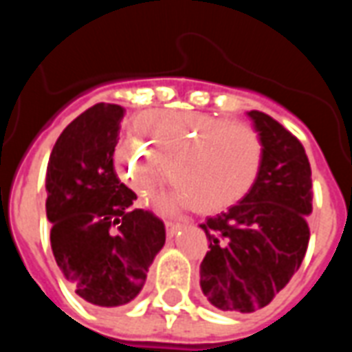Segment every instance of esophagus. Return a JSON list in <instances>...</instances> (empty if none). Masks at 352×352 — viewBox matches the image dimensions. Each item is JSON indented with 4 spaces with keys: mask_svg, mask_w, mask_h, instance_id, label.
<instances>
[{
    "mask_svg": "<svg viewBox=\"0 0 352 352\" xmlns=\"http://www.w3.org/2000/svg\"><path fill=\"white\" fill-rule=\"evenodd\" d=\"M183 228H184V224H175V222H168V224H166V236H168L169 239H171V237L175 236L179 230H183Z\"/></svg>",
    "mask_w": 352,
    "mask_h": 352,
    "instance_id": "esophagus-1",
    "label": "esophagus"
}]
</instances>
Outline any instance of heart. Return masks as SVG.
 <instances>
[{
	"mask_svg": "<svg viewBox=\"0 0 352 352\" xmlns=\"http://www.w3.org/2000/svg\"><path fill=\"white\" fill-rule=\"evenodd\" d=\"M135 141L113 153L116 177L141 201L169 181L201 214L221 213L251 192L258 179L264 145L249 124L201 113H143L133 120Z\"/></svg>",
	"mask_w": 352,
	"mask_h": 352,
	"instance_id": "obj_1",
	"label": "heart"
}]
</instances>
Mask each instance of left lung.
<instances>
[{
  "label": "left lung",
  "mask_w": 352,
  "mask_h": 352,
  "mask_svg": "<svg viewBox=\"0 0 352 352\" xmlns=\"http://www.w3.org/2000/svg\"><path fill=\"white\" fill-rule=\"evenodd\" d=\"M264 158L258 179L239 204L201 224L209 239L199 287L230 313L262 309L298 272L309 243L311 166L302 143L272 116L247 111Z\"/></svg>",
  "instance_id": "8db88e82"
}]
</instances>
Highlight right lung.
Returning <instances> with one entry per match:
<instances>
[{"instance_id": "1", "label": "right lung", "mask_w": 352, "mask_h": 352, "mask_svg": "<svg viewBox=\"0 0 352 352\" xmlns=\"http://www.w3.org/2000/svg\"><path fill=\"white\" fill-rule=\"evenodd\" d=\"M124 109L96 103L65 128L47 168L50 247L85 302L120 307L138 298L166 243L160 219L133 209V192L113 168Z\"/></svg>"}]
</instances>
